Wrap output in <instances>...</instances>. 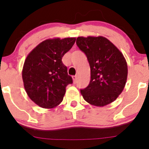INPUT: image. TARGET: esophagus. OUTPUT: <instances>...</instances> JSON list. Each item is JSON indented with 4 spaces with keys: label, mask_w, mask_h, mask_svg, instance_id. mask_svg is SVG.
<instances>
[{
    "label": "esophagus",
    "mask_w": 149,
    "mask_h": 149,
    "mask_svg": "<svg viewBox=\"0 0 149 149\" xmlns=\"http://www.w3.org/2000/svg\"><path fill=\"white\" fill-rule=\"evenodd\" d=\"M77 79H78V76H73V83H77Z\"/></svg>",
    "instance_id": "34e87169"
}]
</instances>
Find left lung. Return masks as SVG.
<instances>
[{
    "label": "left lung",
    "instance_id": "8db88e82",
    "mask_svg": "<svg viewBox=\"0 0 149 149\" xmlns=\"http://www.w3.org/2000/svg\"><path fill=\"white\" fill-rule=\"evenodd\" d=\"M76 44L86 54L90 66V84L80 90L83 99L100 107L114 102L127 82V64L123 53L100 36L78 37Z\"/></svg>",
    "mask_w": 149,
    "mask_h": 149
}]
</instances>
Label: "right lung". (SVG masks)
I'll use <instances>...</instances> for the list:
<instances>
[{"label":"right lung","instance_id":"add662e5","mask_svg":"<svg viewBox=\"0 0 149 149\" xmlns=\"http://www.w3.org/2000/svg\"><path fill=\"white\" fill-rule=\"evenodd\" d=\"M76 40V38L47 39L26 58L22 69L24 87L29 97L40 107H57L62 102L66 86L73 83L61 59Z\"/></svg>","mask_w":149,"mask_h":149}]
</instances>
